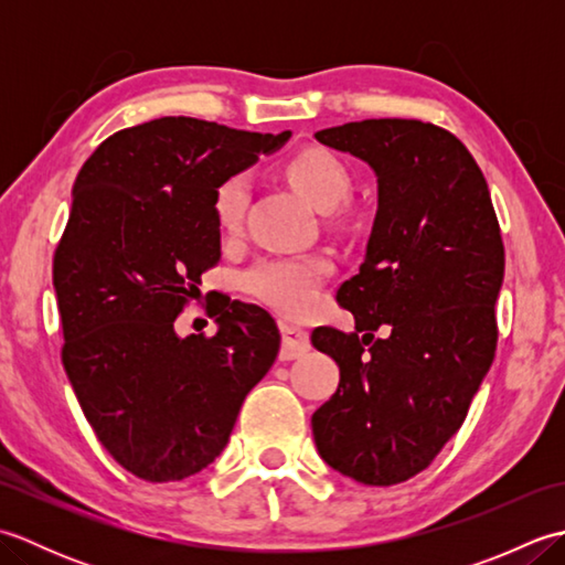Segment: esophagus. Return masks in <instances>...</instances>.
I'll return each mask as SVG.
<instances>
[{"mask_svg":"<svg viewBox=\"0 0 565 565\" xmlns=\"http://www.w3.org/2000/svg\"><path fill=\"white\" fill-rule=\"evenodd\" d=\"M281 352L279 359L281 362H291V359L303 356L310 350V340L308 332L298 326H291V322H281Z\"/></svg>","mask_w":565,"mask_h":565,"instance_id":"esophagus-1","label":"esophagus"}]
</instances>
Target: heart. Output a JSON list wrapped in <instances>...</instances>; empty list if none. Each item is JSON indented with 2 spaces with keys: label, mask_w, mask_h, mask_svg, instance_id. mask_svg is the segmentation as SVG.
I'll return each mask as SVG.
<instances>
[{
  "label": "heart",
  "mask_w": 565,
  "mask_h": 565,
  "mask_svg": "<svg viewBox=\"0 0 565 565\" xmlns=\"http://www.w3.org/2000/svg\"><path fill=\"white\" fill-rule=\"evenodd\" d=\"M289 182L313 203L328 211L350 194L352 177L330 150L303 148L286 160ZM249 199L245 174L227 177L215 189L213 213L223 235H237L243 227ZM330 271V262L320 255H276L264 257L245 274V289L286 316H303L318 301V289Z\"/></svg>",
  "instance_id": "heart-1"
}]
</instances>
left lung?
<instances>
[{"label": "left lung", "mask_w": 565, "mask_h": 565, "mask_svg": "<svg viewBox=\"0 0 565 565\" xmlns=\"http://www.w3.org/2000/svg\"><path fill=\"white\" fill-rule=\"evenodd\" d=\"M316 140L374 170L379 209L362 267L338 291L354 332L310 334L340 366L310 425L334 471L395 486L459 431L493 364L505 247L481 167L449 130L369 118ZM376 329L387 338L374 341Z\"/></svg>", "instance_id": "left-lung-1"}]
</instances>
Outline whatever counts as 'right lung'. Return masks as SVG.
<instances>
[{"label": "right lung", "instance_id": "add662e5", "mask_svg": "<svg viewBox=\"0 0 565 565\" xmlns=\"http://www.w3.org/2000/svg\"><path fill=\"white\" fill-rule=\"evenodd\" d=\"M289 138L154 118L106 138L72 186L53 257L63 366L94 435L142 481H182L215 461L279 354L259 306H221L213 338H182L174 320L221 259L215 189Z\"/></svg>", "mask_w": 565, "mask_h": 565}]
</instances>
